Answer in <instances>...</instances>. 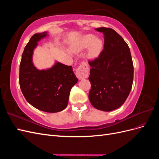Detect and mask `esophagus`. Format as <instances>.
<instances>
[{
	"mask_svg": "<svg viewBox=\"0 0 159 159\" xmlns=\"http://www.w3.org/2000/svg\"><path fill=\"white\" fill-rule=\"evenodd\" d=\"M89 74L88 65L86 62L84 61L80 64L78 69L76 70L75 75L79 80H83L87 78Z\"/></svg>",
	"mask_w": 159,
	"mask_h": 159,
	"instance_id": "1",
	"label": "esophagus"
}]
</instances>
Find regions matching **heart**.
<instances>
[{"label":"heart","instance_id":"heart-1","mask_svg":"<svg viewBox=\"0 0 159 159\" xmlns=\"http://www.w3.org/2000/svg\"><path fill=\"white\" fill-rule=\"evenodd\" d=\"M88 48H89V56L92 57L97 56L102 50L103 42L95 35L89 34L84 36L78 42L72 45L71 50L74 52H80Z\"/></svg>","mask_w":159,"mask_h":159}]
</instances>
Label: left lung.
I'll list each match as a JSON object with an SVG mask.
<instances>
[{
	"instance_id": "8db88e82",
	"label": "left lung",
	"mask_w": 159,
	"mask_h": 159,
	"mask_svg": "<svg viewBox=\"0 0 159 159\" xmlns=\"http://www.w3.org/2000/svg\"><path fill=\"white\" fill-rule=\"evenodd\" d=\"M95 30L103 34L104 48L97 58L89 61V99L95 108L111 111L121 107L129 95L133 64L127 44L117 32L105 27Z\"/></svg>"
}]
</instances>
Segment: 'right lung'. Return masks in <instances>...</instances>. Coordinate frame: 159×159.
Wrapping results in <instances>:
<instances>
[{
    "instance_id": "1",
    "label": "right lung",
    "mask_w": 159,
    "mask_h": 159,
    "mask_svg": "<svg viewBox=\"0 0 159 159\" xmlns=\"http://www.w3.org/2000/svg\"><path fill=\"white\" fill-rule=\"evenodd\" d=\"M46 32L34 34L25 48L20 64L19 83L23 95L33 107L42 111L56 113L68 105L71 88L78 82L71 66L56 61L52 68L39 70L34 66V50Z\"/></svg>"
}]
</instances>
